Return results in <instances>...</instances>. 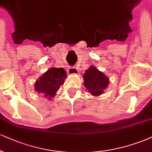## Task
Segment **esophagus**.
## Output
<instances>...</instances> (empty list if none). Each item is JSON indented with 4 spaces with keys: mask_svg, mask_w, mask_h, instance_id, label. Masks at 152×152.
<instances>
[{
    "mask_svg": "<svg viewBox=\"0 0 152 152\" xmlns=\"http://www.w3.org/2000/svg\"><path fill=\"white\" fill-rule=\"evenodd\" d=\"M67 73L68 74L72 75V74H77L78 70L76 67H70L67 70Z\"/></svg>",
    "mask_w": 152,
    "mask_h": 152,
    "instance_id": "obj_1",
    "label": "esophagus"
}]
</instances>
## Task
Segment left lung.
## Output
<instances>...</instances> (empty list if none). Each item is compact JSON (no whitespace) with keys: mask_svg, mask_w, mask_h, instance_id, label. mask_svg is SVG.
<instances>
[{"mask_svg":"<svg viewBox=\"0 0 152 152\" xmlns=\"http://www.w3.org/2000/svg\"><path fill=\"white\" fill-rule=\"evenodd\" d=\"M84 86L93 96H99L104 92L109 83L108 78L94 66L85 70L83 75Z\"/></svg>","mask_w":152,"mask_h":152,"instance_id":"1","label":"left lung"}]
</instances>
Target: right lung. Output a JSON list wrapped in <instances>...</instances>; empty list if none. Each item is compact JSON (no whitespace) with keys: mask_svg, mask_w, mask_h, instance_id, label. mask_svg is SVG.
Instances as JSON below:
<instances>
[{"mask_svg":"<svg viewBox=\"0 0 152 152\" xmlns=\"http://www.w3.org/2000/svg\"><path fill=\"white\" fill-rule=\"evenodd\" d=\"M66 77V72L63 67L50 68L36 82L35 89L45 98L49 99L55 96L56 91L64 83V79Z\"/></svg>","mask_w":152,"mask_h":152,"instance_id":"obj_1","label":"right lung"}]
</instances>
